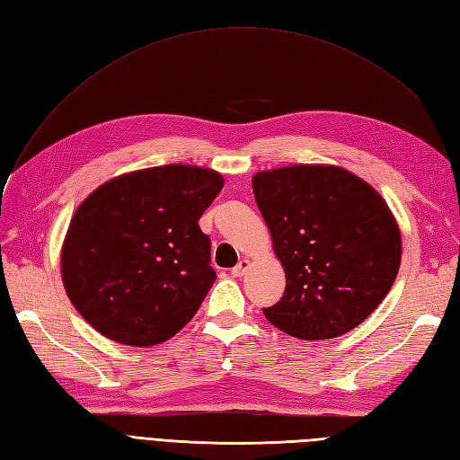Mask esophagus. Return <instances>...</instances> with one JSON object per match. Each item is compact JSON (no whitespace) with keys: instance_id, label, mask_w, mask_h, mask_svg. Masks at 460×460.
Wrapping results in <instances>:
<instances>
[{"instance_id":"obj_1","label":"esophagus","mask_w":460,"mask_h":460,"mask_svg":"<svg viewBox=\"0 0 460 460\" xmlns=\"http://www.w3.org/2000/svg\"><path fill=\"white\" fill-rule=\"evenodd\" d=\"M247 267H249V262L243 259V261H240L238 264H235V267L232 269V276H235V278H240V276H243L245 274V270H247Z\"/></svg>"}]
</instances>
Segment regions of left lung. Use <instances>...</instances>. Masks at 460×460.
<instances>
[{
	"label": "left lung",
	"instance_id": "1",
	"mask_svg": "<svg viewBox=\"0 0 460 460\" xmlns=\"http://www.w3.org/2000/svg\"><path fill=\"white\" fill-rule=\"evenodd\" d=\"M259 211L286 270V291L264 316L301 340L353 330L392 289L401 234L365 180L332 164H294L253 176Z\"/></svg>",
	"mask_w": 460,
	"mask_h": 460
}]
</instances>
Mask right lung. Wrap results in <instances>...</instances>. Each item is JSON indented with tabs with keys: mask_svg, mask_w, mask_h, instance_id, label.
Returning <instances> with one entry per match:
<instances>
[{
	"mask_svg": "<svg viewBox=\"0 0 460 460\" xmlns=\"http://www.w3.org/2000/svg\"><path fill=\"white\" fill-rule=\"evenodd\" d=\"M225 180L188 164L109 180L71 220L61 253L66 296L105 338L134 347L171 340L217 280L198 220Z\"/></svg>",
	"mask_w": 460,
	"mask_h": 460,
	"instance_id": "obj_1",
	"label": "right lung"
}]
</instances>
